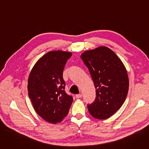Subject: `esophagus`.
Segmentation results:
<instances>
[{
	"label": "esophagus",
	"mask_w": 149,
	"mask_h": 149,
	"mask_svg": "<svg viewBox=\"0 0 149 149\" xmlns=\"http://www.w3.org/2000/svg\"><path fill=\"white\" fill-rule=\"evenodd\" d=\"M75 97L77 98H80L82 97V95L81 94H78V95H75Z\"/></svg>",
	"instance_id": "esophagus-1"
}]
</instances>
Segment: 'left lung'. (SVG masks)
<instances>
[{
  "label": "left lung",
  "mask_w": 149,
  "mask_h": 149,
  "mask_svg": "<svg viewBox=\"0 0 149 149\" xmlns=\"http://www.w3.org/2000/svg\"><path fill=\"white\" fill-rule=\"evenodd\" d=\"M80 58L96 88L95 101L88 104L90 113L100 120L111 117L122 107L128 95L129 79L125 65L114 52L104 46L85 51Z\"/></svg>",
  "instance_id": "obj_1"
}]
</instances>
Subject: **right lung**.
<instances>
[{
    "label": "right lung",
    "instance_id": "add662e5",
    "mask_svg": "<svg viewBox=\"0 0 149 149\" xmlns=\"http://www.w3.org/2000/svg\"><path fill=\"white\" fill-rule=\"evenodd\" d=\"M72 55L62 50L49 52L37 61L29 75L27 90L32 106L40 117L53 124L62 122L73 101L64 91L63 78Z\"/></svg>",
    "mask_w": 149,
    "mask_h": 149
}]
</instances>
